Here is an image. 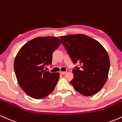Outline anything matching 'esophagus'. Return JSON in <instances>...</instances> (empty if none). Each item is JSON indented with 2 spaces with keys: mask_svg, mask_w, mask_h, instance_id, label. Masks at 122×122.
Instances as JSON below:
<instances>
[{
  "mask_svg": "<svg viewBox=\"0 0 122 122\" xmlns=\"http://www.w3.org/2000/svg\"><path fill=\"white\" fill-rule=\"evenodd\" d=\"M60 75H65V74L66 73V72H60Z\"/></svg>",
  "mask_w": 122,
  "mask_h": 122,
  "instance_id": "obj_1",
  "label": "esophagus"
}]
</instances>
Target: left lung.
<instances>
[{"mask_svg": "<svg viewBox=\"0 0 122 122\" xmlns=\"http://www.w3.org/2000/svg\"><path fill=\"white\" fill-rule=\"evenodd\" d=\"M65 47L74 64H80L72 71L73 79L70 83L85 96L98 93L107 81L110 70L108 54L99 42L84 34L61 36Z\"/></svg>", "mask_w": 122, "mask_h": 122, "instance_id": "1", "label": "left lung"}]
</instances>
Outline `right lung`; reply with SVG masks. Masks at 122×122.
<instances>
[{"instance_id":"obj_1","label":"right lung","mask_w":122,"mask_h":122,"mask_svg":"<svg viewBox=\"0 0 122 122\" xmlns=\"http://www.w3.org/2000/svg\"><path fill=\"white\" fill-rule=\"evenodd\" d=\"M60 44L58 37H37L25 43L16 54L14 64L16 79L30 97L42 99L54 91L60 74L50 73L45 68L51 65L53 53Z\"/></svg>"}]
</instances>
